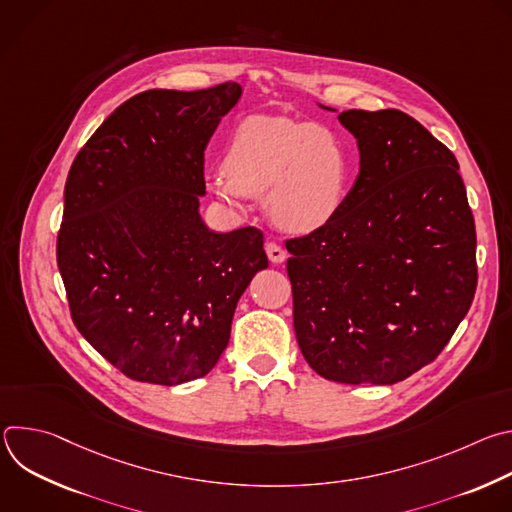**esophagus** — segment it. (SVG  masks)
I'll list each match as a JSON object with an SVG mask.
<instances>
[{
  "label": "esophagus",
  "instance_id": "obj_1",
  "mask_svg": "<svg viewBox=\"0 0 512 512\" xmlns=\"http://www.w3.org/2000/svg\"><path fill=\"white\" fill-rule=\"evenodd\" d=\"M265 253H267V257H269V261H271L273 265L283 263V261H285V257H287L285 249H283V247H279L277 243H271V241L265 245Z\"/></svg>",
  "mask_w": 512,
  "mask_h": 512
}]
</instances>
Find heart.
<instances>
[{
  "label": "heart",
  "instance_id": "obj_1",
  "mask_svg": "<svg viewBox=\"0 0 512 512\" xmlns=\"http://www.w3.org/2000/svg\"><path fill=\"white\" fill-rule=\"evenodd\" d=\"M346 176L344 145L326 125L253 115L231 135L225 166L206 180L218 200L237 208L247 196L265 194L275 227L310 235L340 208Z\"/></svg>",
  "mask_w": 512,
  "mask_h": 512
}]
</instances>
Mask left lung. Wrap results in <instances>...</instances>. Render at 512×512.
<instances>
[{"instance_id":"left-lung-1","label":"left lung","mask_w":512,"mask_h":512,"mask_svg":"<svg viewBox=\"0 0 512 512\" xmlns=\"http://www.w3.org/2000/svg\"><path fill=\"white\" fill-rule=\"evenodd\" d=\"M338 121L360 170L322 229L285 241L294 330L320 377L393 385L440 354L472 306L474 216L456 156L419 121L397 109Z\"/></svg>"}]
</instances>
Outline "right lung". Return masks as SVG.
I'll return each instance as SVG.
<instances>
[{
  "label": "right lung",
  "mask_w": 512,
  "mask_h": 512,
  "mask_svg": "<svg viewBox=\"0 0 512 512\" xmlns=\"http://www.w3.org/2000/svg\"><path fill=\"white\" fill-rule=\"evenodd\" d=\"M241 93L239 83L139 93L70 166L56 241L70 316L133 381L208 375L239 298L269 265L259 229L214 233L198 212L204 150Z\"/></svg>",
  "instance_id": "add662e5"
}]
</instances>
